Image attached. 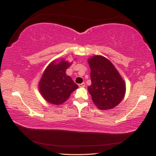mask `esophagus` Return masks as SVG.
<instances>
[{"label":"esophagus","instance_id":"1","mask_svg":"<svg viewBox=\"0 0 156 156\" xmlns=\"http://www.w3.org/2000/svg\"><path fill=\"white\" fill-rule=\"evenodd\" d=\"M79 87H84L85 86V83H80V84H79Z\"/></svg>","mask_w":156,"mask_h":156}]
</instances>
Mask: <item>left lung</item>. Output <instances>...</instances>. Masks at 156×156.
I'll return each mask as SVG.
<instances>
[{"instance_id":"left-lung-1","label":"left lung","mask_w":156,"mask_h":156,"mask_svg":"<svg viewBox=\"0 0 156 156\" xmlns=\"http://www.w3.org/2000/svg\"><path fill=\"white\" fill-rule=\"evenodd\" d=\"M91 85L87 87L98 109H112L122 102L126 93V83L112 62L95 55L88 58Z\"/></svg>"}]
</instances>
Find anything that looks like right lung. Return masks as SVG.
<instances>
[{"instance_id": "right-lung-1", "label": "right lung", "mask_w": 156, "mask_h": 156, "mask_svg": "<svg viewBox=\"0 0 156 156\" xmlns=\"http://www.w3.org/2000/svg\"><path fill=\"white\" fill-rule=\"evenodd\" d=\"M72 62L65 58L56 59L49 63L39 82V90L44 99L53 105L65 102L78 87L66 71Z\"/></svg>"}]
</instances>
